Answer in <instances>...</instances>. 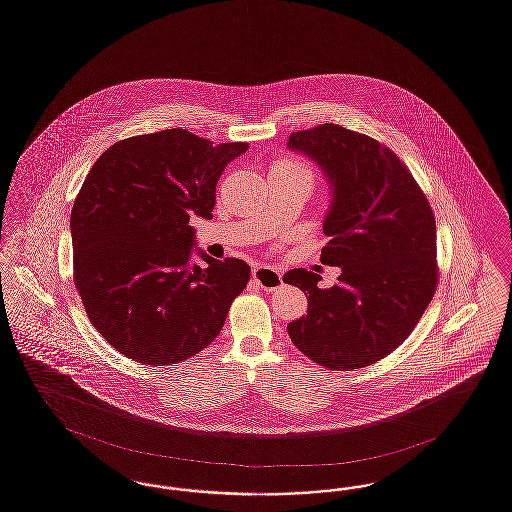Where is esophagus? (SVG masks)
I'll use <instances>...</instances> for the list:
<instances>
[{"label":"esophagus","mask_w":512,"mask_h":512,"mask_svg":"<svg viewBox=\"0 0 512 512\" xmlns=\"http://www.w3.org/2000/svg\"><path fill=\"white\" fill-rule=\"evenodd\" d=\"M251 276L266 291H272V289L282 286V272L276 270V268H270V266H253Z\"/></svg>","instance_id":"1"}]
</instances>
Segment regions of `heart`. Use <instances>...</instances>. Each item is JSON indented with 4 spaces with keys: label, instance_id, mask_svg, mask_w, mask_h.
Masks as SVG:
<instances>
[{
    "label": "heart",
    "instance_id": "obj_1",
    "mask_svg": "<svg viewBox=\"0 0 512 512\" xmlns=\"http://www.w3.org/2000/svg\"><path fill=\"white\" fill-rule=\"evenodd\" d=\"M270 173H287V175H303L305 179H308L312 183L314 175H312V169L307 164L295 160V158H280L278 162H274L270 167Z\"/></svg>",
    "mask_w": 512,
    "mask_h": 512
}]
</instances>
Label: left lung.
<instances>
[{"mask_svg":"<svg viewBox=\"0 0 512 512\" xmlns=\"http://www.w3.org/2000/svg\"><path fill=\"white\" fill-rule=\"evenodd\" d=\"M287 146L322 167L331 186L322 263L341 266L322 289L293 268L284 282L308 295L307 316L287 324L293 345L329 369L366 368L400 347L436 284V221L404 162L368 135L335 123L295 131Z\"/></svg>","mask_w":512,"mask_h":512,"instance_id":"1","label":"left lung"}]
</instances>
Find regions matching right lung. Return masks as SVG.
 Returning a JSON list of instances; mask_svg holds the SVG:
<instances>
[{
  "label": "right lung",
  "instance_id": "right-lung-1",
  "mask_svg": "<svg viewBox=\"0 0 512 512\" xmlns=\"http://www.w3.org/2000/svg\"><path fill=\"white\" fill-rule=\"evenodd\" d=\"M249 144L164 129L112 144L87 173L70 215L74 284L89 322L127 358L171 366L204 350L249 282L242 259L192 265L228 162Z\"/></svg>",
  "mask_w": 512,
  "mask_h": 512
}]
</instances>
